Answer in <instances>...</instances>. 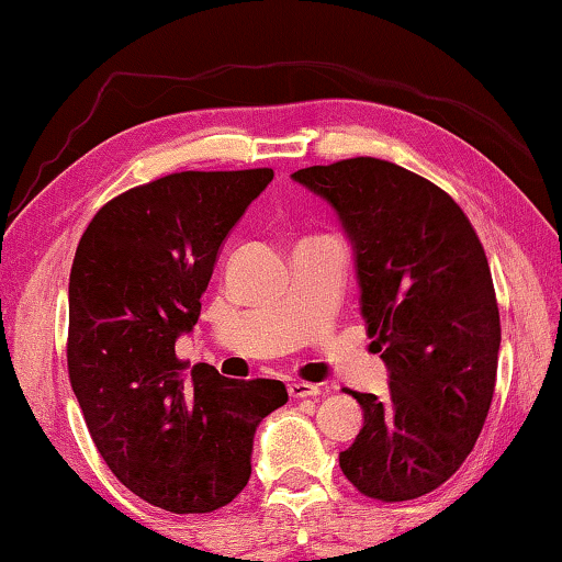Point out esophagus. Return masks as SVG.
Masks as SVG:
<instances>
[{"label":"esophagus","mask_w":562,"mask_h":562,"mask_svg":"<svg viewBox=\"0 0 562 562\" xmlns=\"http://www.w3.org/2000/svg\"><path fill=\"white\" fill-rule=\"evenodd\" d=\"M288 393L292 398H307V396H317L321 389L315 386V383H307V381H290L288 383Z\"/></svg>","instance_id":"1"}]
</instances>
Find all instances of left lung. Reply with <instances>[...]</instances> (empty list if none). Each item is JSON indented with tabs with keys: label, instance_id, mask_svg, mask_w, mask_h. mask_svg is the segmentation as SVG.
Instances as JSON below:
<instances>
[{
	"label": "left lung",
	"instance_id": "1",
	"mask_svg": "<svg viewBox=\"0 0 562 562\" xmlns=\"http://www.w3.org/2000/svg\"><path fill=\"white\" fill-rule=\"evenodd\" d=\"M330 201L356 247L368 335L391 371L386 398L346 391L363 429L340 469L361 495H429L480 439L497 381L499 307L487 255L462 206L381 158L292 173Z\"/></svg>",
	"mask_w": 562,
	"mask_h": 562
}]
</instances>
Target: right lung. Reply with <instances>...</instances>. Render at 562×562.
Instances as JSON below:
<instances>
[{
	"instance_id": "add662e5",
	"label": "right lung",
	"mask_w": 562,
	"mask_h": 562,
	"mask_svg": "<svg viewBox=\"0 0 562 562\" xmlns=\"http://www.w3.org/2000/svg\"><path fill=\"white\" fill-rule=\"evenodd\" d=\"M272 169L181 171L100 206L70 270L67 373L100 457L133 495L176 515L247 487L257 424L282 381H229L176 338L194 328L216 252Z\"/></svg>"
}]
</instances>
